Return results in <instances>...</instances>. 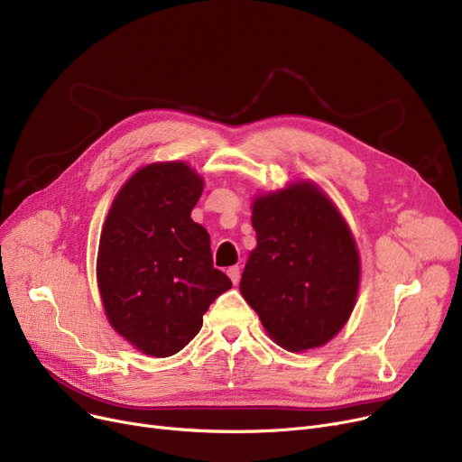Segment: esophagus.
I'll list each match as a JSON object with an SVG mask.
<instances>
[{
  "label": "esophagus",
  "instance_id": "34e87169",
  "mask_svg": "<svg viewBox=\"0 0 462 462\" xmlns=\"http://www.w3.org/2000/svg\"><path fill=\"white\" fill-rule=\"evenodd\" d=\"M228 277H230V281H232L234 284H237V282H239V279H241V270H239V265H232V268L228 270Z\"/></svg>",
  "mask_w": 462,
  "mask_h": 462
}]
</instances>
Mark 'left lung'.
Masks as SVG:
<instances>
[{"instance_id":"left-lung-1","label":"left lung","mask_w":462,"mask_h":462,"mask_svg":"<svg viewBox=\"0 0 462 462\" xmlns=\"http://www.w3.org/2000/svg\"><path fill=\"white\" fill-rule=\"evenodd\" d=\"M256 247L239 292L279 346L328 345L356 307L361 262L354 234L328 194L309 180L253 200Z\"/></svg>"}]
</instances>
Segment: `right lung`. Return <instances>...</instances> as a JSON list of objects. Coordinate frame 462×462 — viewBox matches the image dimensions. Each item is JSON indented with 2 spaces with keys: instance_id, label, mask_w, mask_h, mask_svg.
<instances>
[{
  "instance_id": "1",
  "label": "right lung",
  "mask_w": 462,
  "mask_h": 462,
  "mask_svg": "<svg viewBox=\"0 0 462 462\" xmlns=\"http://www.w3.org/2000/svg\"><path fill=\"white\" fill-rule=\"evenodd\" d=\"M204 180L183 161L145 164L108 209L97 253V286L117 335L145 356L168 357L202 328L232 288L213 268L208 230L190 218Z\"/></svg>"
}]
</instances>
